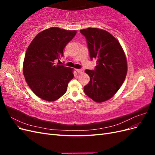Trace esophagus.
<instances>
[{
  "instance_id": "esophagus-1",
  "label": "esophagus",
  "mask_w": 155,
  "mask_h": 155,
  "mask_svg": "<svg viewBox=\"0 0 155 155\" xmlns=\"http://www.w3.org/2000/svg\"><path fill=\"white\" fill-rule=\"evenodd\" d=\"M76 71L78 74H82L83 73V69H76Z\"/></svg>"
}]
</instances>
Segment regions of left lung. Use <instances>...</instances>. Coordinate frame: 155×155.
<instances>
[{
  "label": "left lung",
  "instance_id": "8db88e82",
  "mask_svg": "<svg viewBox=\"0 0 155 155\" xmlns=\"http://www.w3.org/2000/svg\"><path fill=\"white\" fill-rule=\"evenodd\" d=\"M80 32L87 39L91 59H97L94 70H85L91 79L84 92L94 101L104 102L122 85L127 72L126 56L119 41L109 32L97 28Z\"/></svg>",
  "mask_w": 155,
  "mask_h": 155
}]
</instances>
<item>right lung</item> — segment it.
<instances>
[{
    "mask_svg": "<svg viewBox=\"0 0 155 155\" xmlns=\"http://www.w3.org/2000/svg\"><path fill=\"white\" fill-rule=\"evenodd\" d=\"M76 33L51 27L39 33L28 47L23 74L31 90L42 100L54 101L67 92L74 69L55 62L59 61L65 46Z\"/></svg>",
    "mask_w": 155,
    "mask_h": 155,
    "instance_id": "add662e5",
    "label": "right lung"
}]
</instances>
